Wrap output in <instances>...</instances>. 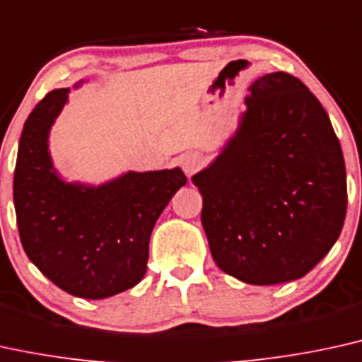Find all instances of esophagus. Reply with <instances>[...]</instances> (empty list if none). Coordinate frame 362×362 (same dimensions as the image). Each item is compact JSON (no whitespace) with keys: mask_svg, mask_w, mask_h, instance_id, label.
Here are the masks:
<instances>
[{"mask_svg":"<svg viewBox=\"0 0 362 362\" xmlns=\"http://www.w3.org/2000/svg\"><path fill=\"white\" fill-rule=\"evenodd\" d=\"M180 165L184 168L185 175H192L194 172H197L200 165H202V158L197 153H185L180 156Z\"/></svg>","mask_w":362,"mask_h":362,"instance_id":"esophagus-1","label":"esophagus"}]
</instances>
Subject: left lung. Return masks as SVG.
Masks as SVG:
<instances>
[{"instance_id": "8db88e82", "label": "left lung", "mask_w": 362, "mask_h": 362, "mask_svg": "<svg viewBox=\"0 0 362 362\" xmlns=\"http://www.w3.org/2000/svg\"><path fill=\"white\" fill-rule=\"evenodd\" d=\"M250 93L236 132L192 182L217 267L276 285L305 276L337 241L346 165L327 112L297 77L267 74Z\"/></svg>"}]
</instances>
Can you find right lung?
Listing matches in <instances>:
<instances>
[{
  "label": "right lung",
  "mask_w": 362,
  "mask_h": 362,
  "mask_svg": "<svg viewBox=\"0 0 362 362\" xmlns=\"http://www.w3.org/2000/svg\"><path fill=\"white\" fill-rule=\"evenodd\" d=\"M69 93V87L52 90L25 121L13 202L21 245L35 267L74 297L101 300L145 276L151 230L187 177L175 167L129 170L99 185L64 180L49 136Z\"/></svg>",
  "instance_id": "add662e5"
}]
</instances>
